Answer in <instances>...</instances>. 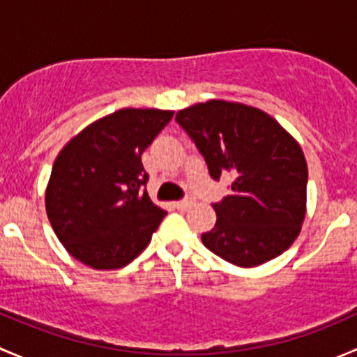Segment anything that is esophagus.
Returning a JSON list of instances; mask_svg holds the SVG:
<instances>
[{
    "mask_svg": "<svg viewBox=\"0 0 357 357\" xmlns=\"http://www.w3.org/2000/svg\"><path fill=\"white\" fill-rule=\"evenodd\" d=\"M176 208H181V211H186V208H190V207H193V205H195V199H193V197H188V199H185V200H179V202H176Z\"/></svg>",
    "mask_w": 357,
    "mask_h": 357,
    "instance_id": "esophagus-1",
    "label": "esophagus"
}]
</instances>
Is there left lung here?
I'll list each match as a JSON object with an SVG mask.
<instances>
[{"instance_id": "1", "label": "left lung", "mask_w": 357, "mask_h": 357, "mask_svg": "<svg viewBox=\"0 0 357 357\" xmlns=\"http://www.w3.org/2000/svg\"><path fill=\"white\" fill-rule=\"evenodd\" d=\"M176 121L212 178H235L229 195L212 205L218 221L202 235L204 245L240 268L283 254L307 212V162L297 139L264 110L226 100L195 103Z\"/></svg>"}]
</instances>
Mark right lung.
Wrapping results in <instances>:
<instances>
[{"instance_id":"1","label":"right lung","mask_w":357,"mask_h":357,"mask_svg":"<svg viewBox=\"0 0 357 357\" xmlns=\"http://www.w3.org/2000/svg\"><path fill=\"white\" fill-rule=\"evenodd\" d=\"M160 109L115 110L66 143L45 192L46 214L72 257L100 271L124 268L152 240L165 211L143 186L142 153L172 119Z\"/></svg>"}]
</instances>
